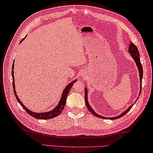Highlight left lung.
I'll use <instances>...</instances> for the list:
<instances>
[{"instance_id":"left-lung-1","label":"left lung","mask_w":153,"mask_h":153,"mask_svg":"<svg viewBox=\"0 0 153 153\" xmlns=\"http://www.w3.org/2000/svg\"><path fill=\"white\" fill-rule=\"evenodd\" d=\"M129 52L130 53L131 56L133 58V59L135 60V61L137 64V66L138 67V71H139V74H140V93L139 95L141 93V91H142V76H143V68H142V64L140 62V55H139V52H138V50L137 48V47H136L135 45H134L133 43H130L129 44V47L128 48ZM87 90L86 89V87H85V105L87 106V107L88 108V110H89V112H91V114H93L94 115H95L96 117H98L99 118L101 119H108L106 117L101 116V115L97 114L94 111L92 110V108L91 107V106L89 105V103H88V100H87ZM133 106V105H131L126 110L124 111L123 113H122L120 115H118L117 117H108L109 119H112V120H114V119H117L119 118H121V117L124 116V115L126 114V113H128V112H129V110H130L132 106Z\"/></svg>"}]
</instances>
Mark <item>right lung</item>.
<instances>
[{"mask_svg":"<svg viewBox=\"0 0 153 153\" xmlns=\"http://www.w3.org/2000/svg\"><path fill=\"white\" fill-rule=\"evenodd\" d=\"M26 37V36H25ZM25 37L24 38H23L20 42L24 40ZM14 62L12 65V71H11V75L13 77V91H14V93H15V96L16 97V98L17 100V101H18V103L20 104V105L22 106V108H24L26 112H27V114H29L32 117H34L36 119H52L53 117H55L58 116L59 114H61V112H62V110L64 108V106L66 105V99H67V96L69 94V91L71 90L72 86L73 85V84H75V83L77 81V80H75L73 81L71 83H70L68 85L66 86V89L64 90L63 92H62V97L61 98V100H60L59 103L58 104V105L55 107L53 110L49 111V112H44V113H36V112H32V111L29 110L28 108H26V106H24V105H23V103L21 102V101L19 100V98H18L17 94H16V92L15 91V79H14Z\"/></svg>","mask_w":153,"mask_h":153,"instance_id":"1","label":"right lung"}]
</instances>
